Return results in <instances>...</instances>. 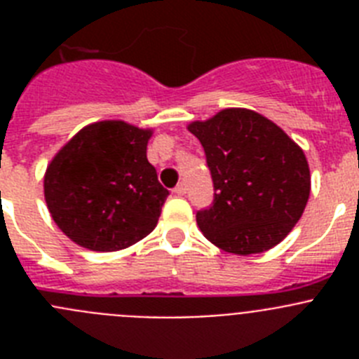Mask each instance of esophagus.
Listing matches in <instances>:
<instances>
[{
    "mask_svg": "<svg viewBox=\"0 0 359 359\" xmlns=\"http://www.w3.org/2000/svg\"><path fill=\"white\" fill-rule=\"evenodd\" d=\"M174 194H177V196H185L187 194V185L185 183H177V187L176 189H174Z\"/></svg>",
    "mask_w": 359,
    "mask_h": 359,
    "instance_id": "obj_1",
    "label": "esophagus"
}]
</instances>
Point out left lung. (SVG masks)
I'll return each mask as SVG.
<instances>
[{"mask_svg":"<svg viewBox=\"0 0 359 359\" xmlns=\"http://www.w3.org/2000/svg\"><path fill=\"white\" fill-rule=\"evenodd\" d=\"M189 131L201 142L214 182V201L196 214L199 230L236 255L273 248L309 199L302 149L271 120L239 107L190 123Z\"/></svg>","mask_w":359,"mask_h":359,"instance_id":"obj_1","label":"left lung"}]
</instances>
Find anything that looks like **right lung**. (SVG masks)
Returning a JSON list of instances; mask_svg holds the SVG:
<instances>
[{
    "label": "right lung",
    "mask_w": 359,
    "mask_h": 359,
    "mask_svg": "<svg viewBox=\"0 0 359 359\" xmlns=\"http://www.w3.org/2000/svg\"><path fill=\"white\" fill-rule=\"evenodd\" d=\"M151 131L120 120L86 126L44 174L53 221L79 246L115 252L149 236L169 190L147 160Z\"/></svg>",
    "instance_id": "add662e5"
}]
</instances>
